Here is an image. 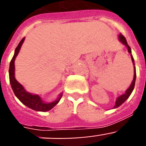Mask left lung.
I'll list each match as a JSON object with an SVG mask.
<instances>
[{
  "label": "left lung",
  "mask_w": 146,
  "mask_h": 146,
  "mask_svg": "<svg viewBox=\"0 0 146 146\" xmlns=\"http://www.w3.org/2000/svg\"><path fill=\"white\" fill-rule=\"evenodd\" d=\"M118 38H119L120 42H122V44H124L125 46L127 47L128 52L131 54V48H130V47L128 45V44H127V42H126V38H125V37L123 36V35L121 33V34H119V36H118ZM131 60H132V63H133L134 66H135V60H134L133 56H132V55H131ZM135 80H136V69H135V66H134V78H133V80H132V82H131V84L130 85L129 88L126 90V93H125L124 94H122V95H121V96H118V97L117 98L116 101H115V105L114 108H118L120 105H121V104H123V103L126 101V99L129 97V96L131 95V92H132V91L134 90V88H135Z\"/></svg>",
  "instance_id": "8db88e82"
}]
</instances>
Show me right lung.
Listing matches in <instances>:
<instances>
[{"mask_svg":"<svg viewBox=\"0 0 146 146\" xmlns=\"http://www.w3.org/2000/svg\"><path fill=\"white\" fill-rule=\"evenodd\" d=\"M24 40H25V37L20 41L18 46L15 49V55H14L11 62H10L9 73V80L10 83H11V88H12L13 91L15 93V96L18 98V99L23 104H25V106L28 107V108L32 110H34L36 111H48V110L52 109L53 107H55L59 102L60 99H61L62 94H63L62 93L60 94V96L58 98L57 100H55V101L50 103H45L38 95H34V94L27 92L25 90V88H23V86L20 83H19L17 81V80L15 79V60L17 55H18V53L20 52V50L21 48V46L23 44V42H24Z\"/></svg>","mask_w":146,"mask_h":146,"instance_id":"right-lung-1","label":"right lung"}]
</instances>
